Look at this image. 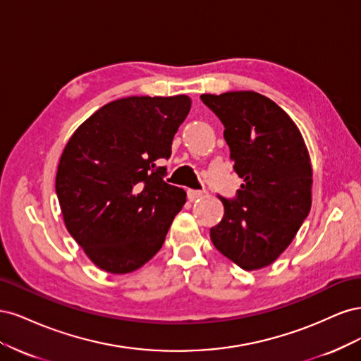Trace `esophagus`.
<instances>
[{
    "label": "esophagus",
    "mask_w": 361,
    "mask_h": 361,
    "mask_svg": "<svg viewBox=\"0 0 361 361\" xmlns=\"http://www.w3.org/2000/svg\"><path fill=\"white\" fill-rule=\"evenodd\" d=\"M187 195L190 200H195V199H200L204 195V191H199V190H188Z\"/></svg>",
    "instance_id": "34e87169"
}]
</instances>
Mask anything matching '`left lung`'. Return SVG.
I'll list each match as a JSON object with an SVG mask.
<instances>
[{
    "label": "left lung",
    "mask_w": 361,
    "mask_h": 361,
    "mask_svg": "<svg viewBox=\"0 0 361 361\" xmlns=\"http://www.w3.org/2000/svg\"><path fill=\"white\" fill-rule=\"evenodd\" d=\"M224 125L233 170L244 183L220 197L223 220L211 228L215 248L245 271L271 265L297 235L312 206V164L293 120L256 92L202 94Z\"/></svg>",
    "instance_id": "obj_1"
}]
</instances>
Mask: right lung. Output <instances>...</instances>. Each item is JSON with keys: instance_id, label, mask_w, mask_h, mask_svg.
I'll return each instance as SVG.
<instances>
[{"instance_id": "add662e5", "label": "right lung", "mask_w": 361, "mask_h": 361, "mask_svg": "<svg viewBox=\"0 0 361 361\" xmlns=\"http://www.w3.org/2000/svg\"><path fill=\"white\" fill-rule=\"evenodd\" d=\"M191 108L185 94L129 96L99 108L64 147L56 191L68 232L96 267L126 274L166 241L187 192L164 182L157 161Z\"/></svg>"}]
</instances>
